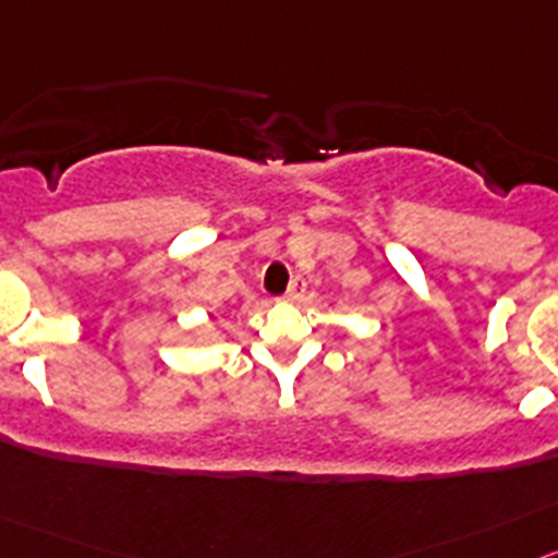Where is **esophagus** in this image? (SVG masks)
<instances>
[{
	"label": "esophagus",
	"instance_id": "34e87169",
	"mask_svg": "<svg viewBox=\"0 0 558 558\" xmlns=\"http://www.w3.org/2000/svg\"><path fill=\"white\" fill-rule=\"evenodd\" d=\"M303 294H305V280L303 278L291 280L289 291H286V300H289V303H298V300L303 298Z\"/></svg>",
	"mask_w": 558,
	"mask_h": 558
}]
</instances>
